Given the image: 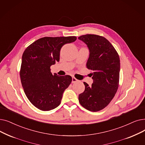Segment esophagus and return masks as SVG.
Here are the masks:
<instances>
[{
    "label": "esophagus",
    "instance_id": "34e87169",
    "mask_svg": "<svg viewBox=\"0 0 145 145\" xmlns=\"http://www.w3.org/2000/svg\"><path fill=\"white\" fill-rule=\"evenodd\" d=\"M78 81V80L77 79H76L74 77H72V83H75Z\"/></svg>",
    "mask_w": 145,
    "mask_h": 145
}]
</instances>
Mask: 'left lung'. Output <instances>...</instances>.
Instances as JSON below:
<instances>
[{
    "label": "left lung",
    "mask_w": 145,
    "mask_h": 145,
    "mask_svg": "<svg viewBox=\"0 0 145 145\" xmlns=\"http://www.w3.org/2000/svg\"><path fill=\"white\" fill-rule=\"evenodd\" d=\"M78 39L89 50L86 67L92 71L93 84L84 82L85 89L79 94V101L86 110L96 112L104 109L115 96L118 88L120 63L118 54L104 37L86 34Z\"/></svg>",
    "instance_id": "8db88e82"
}]
</instances>
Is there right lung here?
<instances>
[{
  "label": "right lung",
  "mask_w": 145,
  "mask_h": 145,
  "mask_svg": "<svg viewBox=\"0 0 145 145\" xmlns=\"http://www.w3.org/2000/svg\"><path fill=\"white\" fill-rule=\"evenodd\" d=\"M74 36L41 38L25 50L20 70L25 93L36 108L50 111L60 104L63 93L72 82L69 75L52 74L50 66L60 60V52L65 44L76 40Z\"/></svg>",
  "instance_id": "right-lung-1"
}]
</instances>
